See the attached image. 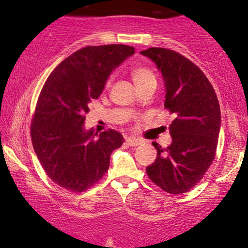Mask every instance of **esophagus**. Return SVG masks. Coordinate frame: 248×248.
Returning a JSON list of instances; mask_svg holds the SVG:
<instances>
[{"label": "esophagus", "mask_w": 248, "mask_h": 248, "mask_svg": "<svg viewBox=\"0 0 248 248\" xmlns=\"http://www.w3.org/2000/svg\"><path fill=\"white\" fill-rule=\"evenodd\" d=\"M126 143L130 147H136L140 146L142 143L141 139H136V138H126Z\"/></svg>", "instance_id": "34e87169"}]
</instances>
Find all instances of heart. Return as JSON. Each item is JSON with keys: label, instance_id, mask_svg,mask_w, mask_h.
<instances>
[{"label": "heart", "instance_id": "1", "mask_svg": "<svg viewBox=\"0 0 248 248\" xmlns=\"http://www.w3.org/2000/svg\"><path fill=\"white\" fill-rule=\"evenodd\" d=\"M133 80L136 84V86L141 87L143 85L149 84V82H156V77L150 69L144 66H136L132 70ZM110 79L106 81V85L109 84Z\"/></svg>", "mask_w": 248, "mask_h": 248}]
</instances>
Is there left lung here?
<instances>
[{
  "label": "left lung",
  "instance_id": "8db88e82",
  "mask_svg": "<svg viewBox=\"0 0 248 248\" xmlns=\"http://www.w3.org/2000/svg\"><path fill=\"white\" fill-rule=\"evenodd\" d=\"M155 62L166 84L164 107L175 115L169 126L172 142L162 148L147 167L150 181L164 191H190L204 177L217 150L220 107L211 82L197 65L181 53L164 47L141 51Z\"/></svg>",
  "mask_w": 248,
  "mask_h": 248
}]
</instances>
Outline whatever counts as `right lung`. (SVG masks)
<instances>
[{"label": "right lung", "instance_id": "right-lung-1", "mask_svg": "<svg viewBox=\"0 0 248 248\" xmlns=\"http://www.w3.org/2000/svg\"><path fill=\"white\" fill-rule=\"evenodd\" d=\"M135 49L124 44L86 46L64 59L45 81L31 121V141L46 175L59 186L82 192L109 168L124 136L84 129L90 102L98 99L110 72Z\"/></svg>", "mask_w": 248, "mask_h": 248}]
</instances>
